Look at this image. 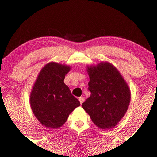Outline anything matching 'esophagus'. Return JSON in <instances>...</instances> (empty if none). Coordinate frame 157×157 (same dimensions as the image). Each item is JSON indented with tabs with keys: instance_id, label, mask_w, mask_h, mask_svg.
I'll list each match as a JSON object with an SVG mask.
<instances>
[{
	"instance_id": "obj_1",
	"label": "esophagus",
	"mask_w": 157,
	"mask_h": 157,
	"mask_svg": "<svg viewBox=\"0 0 157 157\" xmlns=\"http://www.w3.org/2000/svg\"><path fill=\"white\" fill-rule=\"evenodd\" d=\"M79 103H80V104H82L84 101V98H83V97H79Z\"/></svg>"
}]
</instances>
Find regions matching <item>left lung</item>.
Returning <instances> with one entry per match:
<instances>
[{"label":"left lung","mask_w":157,"mask_h":157,"mask_svg":"<svg viewBox=\"0 0 157 157\" xmlns=\"http://www.w3.org/2000/svg\"><path fill=\"white\" fill-rule=\"evenodd\" d=\"M91 96L82 106L96 126L114 128L125 115L131 101L128 84L117 68L107 61L86 68Z\"/></svg>","instance_id":"1"}]
</instances>
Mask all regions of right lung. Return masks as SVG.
I'll return each instance as SVG.
<instances>
[{"mask_svg":"<svg viewBox=\"0 0 157 157\" xmlns=\"http://www.w3.org/2000/svg\"><path fill=\"white\" fill-rule=\"evenodd\" d=\"M71 66L49 62L41 69L30 94V105L42 125L49 129L61 127L69 114L80 105L64 83Z\"/></svg>","mask_w":157,"mask_h":157,"instance_id":"1","label":"right lung"}]
</instances>
